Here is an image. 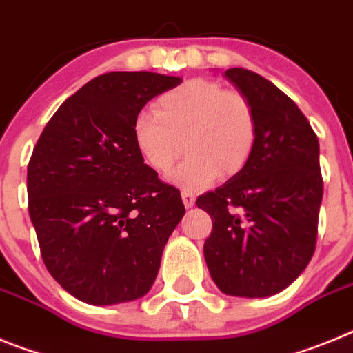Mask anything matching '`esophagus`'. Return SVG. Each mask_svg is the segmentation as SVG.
<instances>
[{
  "label": "esophagus",
  "instance_id": "34e87169",
  "mask_svg": "<svg viewBox=\"0 0 353 353\" xmlns=\"http://www.w3.org/2000/svg\"><path fill=\"white\" fill-rule=\"evenodd\" d=\"M182 201H183V205H185V208H192L194 207L196 196L189 191H182Z\"/></svg>",
  "mask_w": 353,
  "mask_h": 353
}]
</instances>
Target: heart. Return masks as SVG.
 <instances>
[{
	"instance_id": "obj_1",
	"label": "heart",
	"mask_w": 353,
	"mask_h": 353,
	"mask_svg": "<svg viewBox=\"0 0 353 353\" xmlns=\"http://www.w3.org/2000/svg\"><path fill=\"white\" fill-rule=\"evenodd\" d=\"M132 134L141 157L159 173L174 166L185 143L189 157L170 180L194 191L248 164L256 146L258 118L242 93L215 81L191 79L159 97L157 111L136 114Z\"/></svg>"
}]
</instances>
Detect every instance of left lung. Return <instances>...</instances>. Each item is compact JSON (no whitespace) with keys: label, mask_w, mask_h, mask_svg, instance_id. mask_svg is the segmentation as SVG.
Segmentation results:
<instances>
[{"label":"left lung","mask_w":353,"mask_h":353,"mask_svg":"<svg viewBox=\"0 0 353 353\" xmlns=\"http://www.w3.org/2000/svg\"><path fill=\"white\" fill-rule=\"evenodd\" d=\"M224 77L256 111L258 139L233 179L196 199L212 217L205 261L226 295L270 297L301 276L316 248L320 146L307 118L276 84L245 68H228Z\"/></svg>","instance_id":"obj_1"}]
</instances>
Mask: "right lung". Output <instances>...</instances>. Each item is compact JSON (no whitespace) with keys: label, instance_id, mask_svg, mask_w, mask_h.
Segmentation results:
<instances>
[{"label":"right lung","instance_id":"obj_1","mask_svg":"<svg viewBox=\"0 0 353 353\" xmlns=\"http://www.w3.org/2000/svg\"><path fill=\"white\" fill-rule=\"evenodd\" d=\"M182 83L109 72L58 108L28 164V210L49 274L79 301H136L154 285L182 221L180 191L161 182L134 143L148 101Z\"/></svg>","mask_w":353,"mask_h":353}]
</instances>
